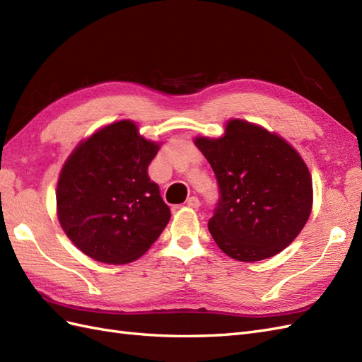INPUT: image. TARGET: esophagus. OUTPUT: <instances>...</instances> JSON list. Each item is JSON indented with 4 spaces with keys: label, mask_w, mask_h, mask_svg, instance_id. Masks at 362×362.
Returning a JSON list of instances; mask_svg holds the SVG:
<instances>
[{
    "label": "esophagus",
    "mask_w": 362,
    "mask_h": 362,
    "mask_svg": "<svg viewBox=\"0 0 362 362\" xmlns=\"http://www.w3.org/2000/svg\"><path fill=\"white\" fill-rule=\"evenodd\" d=\"M187 205H188L189 208H199V206H200V200H199L196 196H192V197H189V199L187 200Z\"/></svg>",
    "instance_id": "esophagus-1"
}]
</instances>
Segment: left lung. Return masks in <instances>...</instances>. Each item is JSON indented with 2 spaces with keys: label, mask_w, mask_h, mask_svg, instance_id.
<instances>
[{
  "label": "left lung",
  "mask_w": 362,
  "mask_h": 362,
  "mask_svg": "<svg viewBox=\"0 0 362 362\" xmlns=\"http://www.w3.org/2000/svg\"><path fill=\"white\" fill-rule=\"evenodd\" d=\"M194 144L218 183L208 229L221 251L251 263L289 246L312 211V177L301 156L280 136L240 119H230L221 137Z\"/></svg>",
  "instance_id": "obj_1"
}]
</instances>
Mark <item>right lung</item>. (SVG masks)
I'll list each match as a JSON object with an SVG mask.
<instances>
[{
    "instance_id": "1",
    "label": "right lung",
    "mask_w": 362,
    "mask_h": 362,
    "mask_svg": "<svg viewBox=\"0 0 362 362\" xmlns=\"http://www.w3.org/2000/svg\"><path fill=\"white\" fill-rule=\"evenodd\" d=\"M159 144L119 120L91 134L70 154L57 188L58 218L82 252L100 263L125 264L156 242L171 212L148 165Z\"/></svg>"
}]
</instances>
